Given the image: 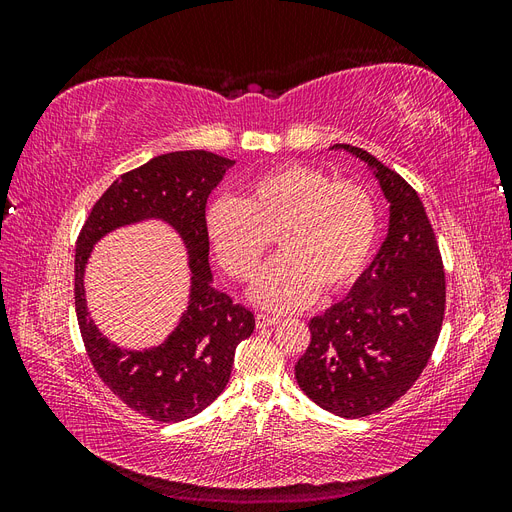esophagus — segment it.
Here are the masks:
<instances>
[{
    "label": "esophagus",
    "mask_w": 512,
    "mask_h": 512,
    "mask_svg": "<svg viewBox=\"0 0 512 512\" xmlns=\"http://www.w3.org/2000/svg\"><path fill=\"white\" fill-rule=\"evenodd\" d=\"M277 322H280V316H275V314H267V312L256 314V327L258 329L273 327V324H277Z\"/></svg>",
    "instance_id": "1"
}]
</instances>
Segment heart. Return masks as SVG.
<instances>
[{
	"mask_svg": "<svg viewBox=\"0 0 512 512\" xmlns=\"http://www.w3.org/2000/svg\"><path fill=\"white\" fill-rule=\"evenodd\" d=\"M207 237L224 271L254 282L271 252L282 256L256 288L273 309H297L324 292H342L363 273L378 235V209L363 185L322 168L284 164L243 185L207 211Z\"/></svg>",
	"mask_w": 512,
	"mask_h": 512,
	"instance_id": "heart-1",
	"label": "heart"
}]
</instances>
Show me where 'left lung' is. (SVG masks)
I'll return each instance as SVG.
<instances>
[{"label": "left lung", "instance_id": "8db88e82", "mask_svg": "<svg viewBox=\"0 0 512 512\" xmlns=\"http://www.w3.org/2000/svg\"><path fill=\"white\" fill-rule=\"evenodd\" d=\"M376 170L391 203L389 235L344 301L309 320L294 365L301 391L344 418L378 414L404 397L438 344L446 280L442 254L412 185L365 149L335 145Z\"/></svg>", "mask_w": 512, "mask_h": 512}]
</instances>
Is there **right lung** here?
<instances>
[{
	"label": "right lung",
	"mask_w": 512,
	"mask_h": 512,
	"mask_svg": "<svg viewBox=\"0 0 512 512\" xmlns=\"http://www.w3.org/2000/svg\"><path fill=\"white\" fill-rule=\"evenodd\" d=\"M232 160L211 151H173L115 179L91 209L74 256V305L87 356L100 380L123 404L158 423L203 412L230 380L237 346L252 335L254 314L211 286L205 209ZM166 219L191 252L193 294L180 327L158 349L113 347L86 314L82 271L93 243L123 223Z\"/></svg>",
	"instance_id": "right-lung-1"
}]
</instances>
